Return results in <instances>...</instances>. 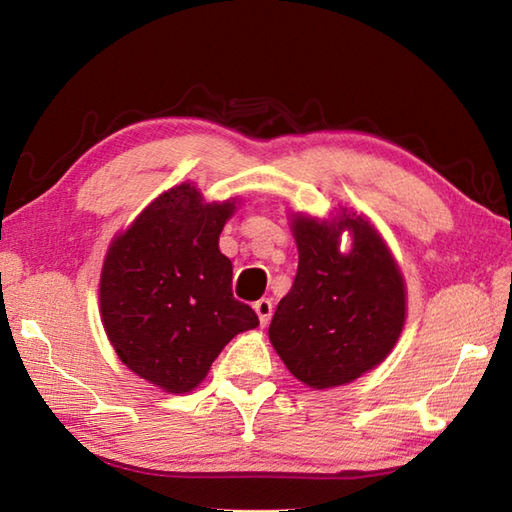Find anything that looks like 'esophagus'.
Listing matches in <instances>:
<instances>
[{"instance_id":"obj_1","label":"esophagus","mask_w":512,"mask_h":512,"mask_svg":"<svg viewBox=\"0 0 512 512\" xmlns=\"http://www.w3.org/2000/svg\"><path fill=\"white\" fill-rule=\"evenodd\" d=\"M254 309H256V314L260 318V325L267 327L269 320H271V314H274V302H271L269 298H260V300L254 302Z\"/></svg>"}]
</instances>
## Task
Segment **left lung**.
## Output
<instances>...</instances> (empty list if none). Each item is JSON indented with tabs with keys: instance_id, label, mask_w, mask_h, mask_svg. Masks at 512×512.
Wrapping results in <instances>:
<instances>
[{
	"instance_id": "obj_1",
	"label": "left lung",
	"mask_w": 512,
	"mask_h": 512,
	"mask_svg": "<svg viewBox=\"0 0 512 512\" xmlns=\"http://www.w3.org/2000/svg\"><path fill=\"white\" fill-rule=\"evenodd\" d=\"M349 228L354 247L339 252ZM298 271L278 302L269 340L287 369L314 389L340 387L389 356L404 325V283L380 234L362 216L294 218Z\"/></svg>"
}]
</instances>
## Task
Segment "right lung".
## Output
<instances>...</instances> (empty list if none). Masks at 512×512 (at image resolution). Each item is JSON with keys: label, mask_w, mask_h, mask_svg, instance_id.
Returning a JSON list of instances; mask_svg holds the SVG:
<instances>
[{"label": "right lung", "mask_w": 512, "mask_h": 512, "mask_svg": "<svg viewBox=\"0 0 512 512\" xmlns=\"http://www.w3.org/2000/svg\"><path fill=\"white\" fill-rule=\"evenodd\" d=\"M232 212L234 203L205 205L196 187L176 185L108 249L103 327L125 367L163 391H192L236 333L258 327L218 249Z\"/></svg>", "instance_id": "add662e5"}]
</instances>
